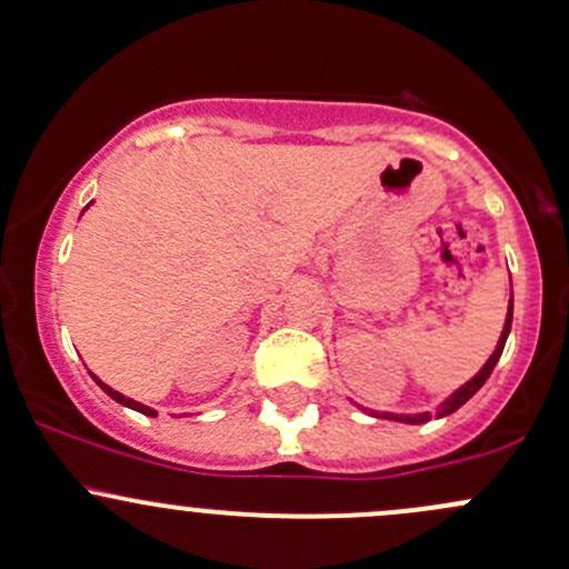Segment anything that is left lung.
Listing matches in <instances>:
<instances>
[{
	"instance_id": "obj_1",
	"label": "left lung",
	"mask_w": 569,
	"mask_h": 569,
	"mask_svg": "<svg viewBox=\"0 0 569 569\" xmlns=\"http://www.w3.org/2000/svg\"><path fill=\"white\" fill-rule=\"evenodd\" d=\"M510 327H512V297H510V308H507V321H505V330H501V338H499V343H496V351L493 355H490V360L482 365V370L480 373L475 376V379L471 381H466L463 387H460L458 392H452L450 398L445 400V403L439 406V417H445V415H452V411L456 409H460V406L466 403V400L471 398V395H475L477 390H480L482 385H486L488 381V376L493 373V368H496V362H499V357H501V351H505V343H507V335H510ZM362 411H370V409H362ZM373 417H385V420H398V422H411V426H417V422H428L430 417V411H426V415H376L373 411Z\"/></svg>"
}]
</instances>
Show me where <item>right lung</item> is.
I'll list each match as a JSON object with an SVG mask.
<instances>
[{"label": "right lung", "instance_id": "add662e5", "mask_svg": "<svg viewBox=\"0 0 569 569\" xmlns=\"http://www.w3.org/2000/svg\"><path fill=\"white\" fill-rule=\"evenodd\" d=\"M94 381H98V387L100 390H103L106 395H111L113 400H117V403H122V406H128V409H136V411H141V415H147V417H154L158 415V411H152L149 409V406H143V403H139V400H130V398H124L122 392H117V390H111L109 385H103V381L98 379V376H94Z\"/></svg>", "mask_w": 569, "mask_h": 569}]
</instances>
